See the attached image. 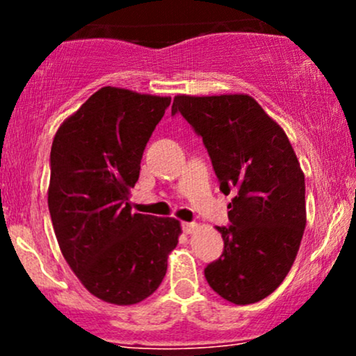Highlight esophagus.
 Instances as JSON below:
<instances>
[{
  "mask_svg": "<svg viewBox=\"0 0 356 356\" xmlns=\"http://www.w3.org/2000/svg\"><path fill=\"white\" fill-rule=\"evenodd\" d=\"M195 229H197V224L195 222H182V231L186 232V234H192Z\"/></svg>",
  "mask_w": 356,
  "mask_h": 356,
  "instance_id": "obj_1",
  "label": "esophagus"
}]
</instances>
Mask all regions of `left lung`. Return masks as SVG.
<instances>
[{
	"mask_svg": "<svg viewBox=\"0 0 356 356\" xmlns=\"http://www.w3.org/2000/svg\"><path fill=\"white\" fill-rule=\"evenodd\" d=\"M204 145L220 191L232 192L224 251L204 269L207 283L234 305L271 295L295 263L306 226L305 174L289 138L246 93L174 97Z\"/></svg>",
	"mask_w": 356,
	"mask_h": 356,
	"instance_id": "1",
	"label": "left lung"
}]
</instances>
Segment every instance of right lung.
<instances>
[{
    "instance_id": "right-lung-1",
    "label": "right lung",
    "mask_w": 356,
    "mask_h": 356,
    "mask_svg": "<svg viewBox=\"0 0 356 356\" xmlns=\"http://www.w3.org/2000/svg\"><path fill=\"white\" fill-rule=\"evenodd\" d=\"M170 97L104 87L53 138L48 209L61 254L102 301L149 298L167 271L181 222L132 212L129 195L144 149Z\"/></svg>"
}]
</instances>
